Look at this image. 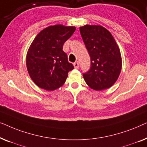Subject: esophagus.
I'll use <instances>...</instances> for the list:
<instances>
[{"label": "esophagus", "instance_id": "1", "mask_svg": "<svg viewBox=\"0 0 147 147\" xmlns=\"http://www.w3.org/2000/svg\"><path fill=\"white\" fill-rule=\"evenodd\" d=\"M74 67L77 69V68L79 67V63H78V61L75 62V63H74Z\"/></svg>", "mask_w": 147, "mask_h": 147}]
</instances>
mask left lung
<instances>
[{
  "label": "left lung",
  "instance_id": "8db88e82",
  "mask_svg": "<svg viewBox=\"0 0 147 147\" xmlns=\"http://www.w3.org/2000/svg\"><path fill=\"white\" fill-rule=\"evenodd\" d=\"M82 39L91 58V67L84 74L90 88L102 90L117 81L122 69V57L111 33L101 25H85L80 27Z\"/></svg>",
  "mask_w": 147,
  "mask_h": 147
}]
</instances>
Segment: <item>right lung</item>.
<instances>
[{
	"label": "right lung",
	"mask_w": 147,
	"mask_h": 147,
	"mask_svg": "<svg viewBox=\"0 0 147 147\" xmlns=\"http://www.w3.org/2000/svg\"><path fill=\"white\" fill-rule=\"evenodd\" d=\"M61 24L45 28L33 39L26 56L28 73L38 87L53 91L65 84L74 65L63 51L65 42L76 31Z\"/></svg>",
	"instance_id": "right-lung-1"
}]
</instances>
